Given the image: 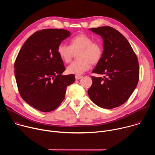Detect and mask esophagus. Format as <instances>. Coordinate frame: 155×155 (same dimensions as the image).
I'll return each mask as SVG.
<instances>
[{
	"label": "esophagus",
	"mask_w": 155,
	"mask_h": 155,
	"mask_svg": "<svg viewBox=\"0 0 155 155\" xmlns=\"http://www.w3.org/2000/svg\"><path fill=\"white\" fill-rule=\"evenodd\" d=\"M81 78H83V76H82V75H75V78H76V80H80V79H81Z\"/></svg>",
	"instance_id": "esophagus-1"
}]
</instances>
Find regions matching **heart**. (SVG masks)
<instances>
[{"instance_id": "b5f03b06", "label": "heart", "mask_w": 155, "mask_h": 155, "mask_svg": "<svg viewBox=\"0 0 155 155\" xmlns=\"http://www.w3.org/2000/svg\"><path fill=\"white\" fill-rule=\"evenodd\" d=\"M57 52L62 61L70 62L77 53V60L68 66L67 71L69 74L80 75L89 70L91 64L95 65L102 59L103 47L98 41H94L93 38L85 34L81 33L70 40V45L61 43L58 45Z\"/></svg>"}]
</instances>
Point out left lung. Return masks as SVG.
<instances>
[{"label":"left lung","instance_id":"obj_1","mask_svg":"<svg viewBox=\"0 0 155 155\" xmlns=\"http://www.w3.org/2000/svg\"><path fill=\"white\" fill-rule=\"evenodd\" d=\"M91 30L104 40L103 55L93 73L105 76H91L93 84L87 94L101 108L119 107L127 101L137 85V57L127 40L115 29L103 26Z\"/></svg>","mask_w":155,"mask_h":155}]
</instances>
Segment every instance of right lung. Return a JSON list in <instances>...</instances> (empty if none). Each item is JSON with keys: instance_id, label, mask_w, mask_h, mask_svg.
Segmentation results:
<instances>
[{"instance_id": "obj_1", "label": "right lung", "mask_w": 155, "mask_h": 155, "mask_svg": "<svg viewBox=\"0 0 155 155\" xmlns=\"http://www.w3.org/2000/svg\"><path fill=\"white\" fill-rule=\"evenodd\" d=\"M71 32L63 29H45L31 35L15 62V75L21 97L43 112L57 108L65 98L67 87L75 75H62L65 68L57 48Z\"/></svg>"}]
</instances>
